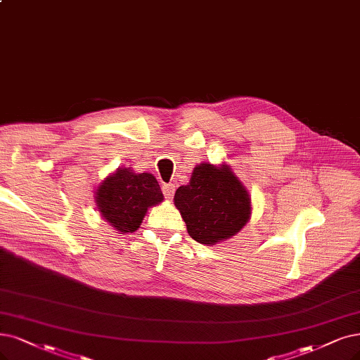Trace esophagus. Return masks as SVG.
Masks as SVG:
<instances>
[{"label":"esophagus","mask_w":360,"mask_h":360,"mask_svg":"<svg viewBox=\"0 0 360 360\" xmlns=\"http://www.w3.org/2000/svg\"><path fill=\"white\" fill-rule=\"evenodd\" d=\"M163 194H165V197L167 198V200H172L173 198V194H175V185L173 184H166V185H163Z\"/></svg>","instance_id":"obj_1"}]
</instances>
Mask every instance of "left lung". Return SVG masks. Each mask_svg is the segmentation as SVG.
<instances>
[{"instance_id": "1", "label": "left lung", "mask_w": 360, "mask_h": 360, "mask_svg": "<svg viewBox=\"0 0 360 360\" xmlns=\"http://www.w3.org/2000/svg\"><path fill=\"white\" fill-rule=\"evenodd\" d=\"M176 209L195 242L214 246L240 231L252 215L250 195L229 165L200 163L175 193Z\"/></svg>"}]
</instances>
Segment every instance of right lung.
I'll list each match as a JSON object with an SVG mask.
<instances>
[{
	"label": "right lung",
	"mask_w": 360,
	"mask_h": 360,
	"mask_svg": "<svg viewBox=\"0 0 360 360\" xmlns=\"http://www.w3.org/2000/svg\"><path fill=\"white\" fill-rule=\"evenodd\" d=\"M163 193L153 173L118 167L96 188L95 202L101 217L118 234L136 231L150 207L163 202Z\"/></svg>",
	"instance_id": "right-lung-1"
}]
</instances>
